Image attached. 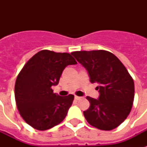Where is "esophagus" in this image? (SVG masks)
Returning <instances> with one entry per match:
<instances>
[{
    "label": "esophagus",
    "mask_w": 147,
    "mask_h": 147,
    "mask_svg": "<svg viewBox=\"0 0 147 147\" xmlns=\"http://www.w3.org/2000/svg\"><path fill=\"white\" fill-rule=\"evenodd\" d=\"M81 98H82V97H79V96H75V99H76V100H79V99H81Z\"/></svg>",
    "instance_id": "obj_1"
}]
</instances>
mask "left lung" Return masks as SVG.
Instances as JSON below:
<instances>
[{"instance_id": "1", "label": "left lung", "mask_w": 147, "mask_h": 147, "mask_svg": "<svg viewBox=\"0 0 147 147\" xmlns=\"http://www.w3.org/2000/svg\"><path fill=\"white\" fill-rule=\"evenodd\" d=\"M87 69L90 82L97 83L100 96H87L89 108L84 116L89 124L111 130L125 121L134 99V82L117 56L106 50L76 51L71 53Z\"/></svg>"}]
</instances>
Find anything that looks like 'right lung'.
<instances>
[{"instance_id": "obj_1", "label": "right lung", "mask_w": 147, "mask_h": 147, "mask_svg": "<svg viewBox=\"0 0 147 147\" xmlns=\"http://www.w3.org/2000/svg\"><path fill=\"white\" fill-rule=\"evenodd\" d=\"M77 62L67 53L40 51L24 65L15 83V100L25 122L38 130H49L65 119L73 94L59 96L53 85L59 83L62 71Z\"/></svg>"}]
</instances>
